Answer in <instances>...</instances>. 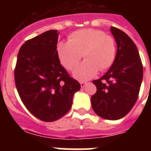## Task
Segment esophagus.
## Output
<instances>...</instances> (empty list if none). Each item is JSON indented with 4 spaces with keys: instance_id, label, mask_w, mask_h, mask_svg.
Here are the masks:
<instances>
[{
    "instance_id": "obj_1",
    "label": "esophagus",
    "mask_w": 151,
    "mask_h": 151,
    "mask_svg": "<svg viewBox=\"0 0 151 151\" xmlns=\"http://www.w3.org/2000/svg\"><path fill=\"white\" fill-rule=\"evenodd\" d=\"M86 82H80V85H81V87L82 88H84L85 86V85H86Z\"/></svg>"
}]
</instances>
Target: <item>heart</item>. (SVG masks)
Listing matches in <instances>:
<instances>
[{
  "mask_svg": "<svg viewBox=\"0 0 151 151\" xmlns=\"http://www.w3.org/2000/svg\"><path fill=\"white\" fill-rule=\"evenodd\" d=\"M83 54L85 60L74 71L75 78L82 81L94 77L98 69H109L115 61L116 45L114 38L104 32L94 29H83L69 35V41H60L57 54L60 62L73 71Z\"/></svg>",
  "mask_w": 151,
  "mask_h": 151,
  "instance_id": "b5f03b06",
  "label": "heart"
}]
</instances>
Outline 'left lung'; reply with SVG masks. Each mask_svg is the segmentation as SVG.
<instances>
[{
	"label": "left lung",
	"instance_id": "obj_1",
	"mask_svg": "<svg viewBox=\"0 0 151 151\" xmlns=\"http://www.w3.org/2000/svg\"><path fill=\"white\" fill-rule=\"evenodd\" d=\"M117 45L113 64L100 79L92 82L97 91L91 97L93 110L105 119L116 120L133 107L139 94L143 65L133 41L120 29L111 26Z\"/></svg>",
	"mask_w": 151,
	"mask_h": 151
}]
</instances>
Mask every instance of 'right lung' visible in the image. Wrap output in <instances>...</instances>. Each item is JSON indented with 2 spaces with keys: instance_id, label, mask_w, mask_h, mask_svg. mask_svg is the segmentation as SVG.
<instances>
[{
  "instance_id": "obj_1",
  "label": "right lung",
  "mask_w": 151,
  "mask_h": 151,
  "mask_svg": "<svg viewBox=\"0 0 151 151\" xmlns=\"http://www.w3.org/2000/svg\"><path fill=\"white\" fill-rule=\"evenodd\" d=\"M57 30H49L26 41L17 56L14 78L23 104L33 116L53 122L70 110L74 94L81 88L57 54Z\"/></svg>"
}]
</instances>
